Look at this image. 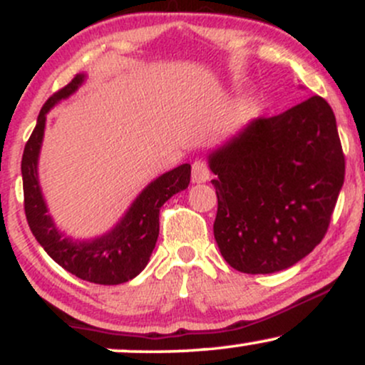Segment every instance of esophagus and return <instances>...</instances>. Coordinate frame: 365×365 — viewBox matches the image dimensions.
<instances>
[{"label": "esophagus", "mask_w": 365, "mask_h": 365, "mask_svg": "<svg viewBox=\"0 0 365 365\" xmlns=\"http://www.w3.org/2000/svg\"><path fill=\"white\" fill-rule=\"evenodd\" d=\"M211 178V171H209L207 165L204 161H195L192 165V182L194 183H204Z\"/></svg>", "instance_id": "34e87169"}]
</instances>
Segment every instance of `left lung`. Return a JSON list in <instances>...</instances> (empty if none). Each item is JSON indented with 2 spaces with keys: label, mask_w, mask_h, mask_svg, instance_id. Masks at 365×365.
Listing matches in <instances>:
<instances>
[{
  "label": "left lung",
  "mask_w": 365,
  "mask_h": 365,
  "mask_svg": "<svg viewBox=\"0 0 365 365\" xmlns=\"http://www.w3.org/2000/svg\"><path fill=\"white\" fill-rule=\"evenodd\" d=\"M215 238L247 274L292 267L326 235L345 180L336 118L319 96L257 118L207 154Z\"/></svg>",
  "instance_id": "1"
}]
</instances>
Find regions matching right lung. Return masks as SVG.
Masks as SVG:
<instances>
[{
	"label": "right lung",
	"instance_id": "right-lung-1",
	"mask_svg": "<svg viewBox=\"0 0 365 365\" xmlns=\"http://www.w3.org/2000/svg\"><path fill=\"white\" fill-rule=\"evenodd\" d=\"M86 78V73H78L68 86L46 101L37 116V125L22 156L25 216L32 235L63 269L91 283L120 284L135 278L148 266L159 235V209L170 197L188 187L190 165L185 163L154 178L110 232L91 240H75L65 235L49 215L41 188L39 154L48 113L63 99L75 94Z\"/></svg>",
	"mask_w": 365,
	"mask_h": 365
}]
</instances>
